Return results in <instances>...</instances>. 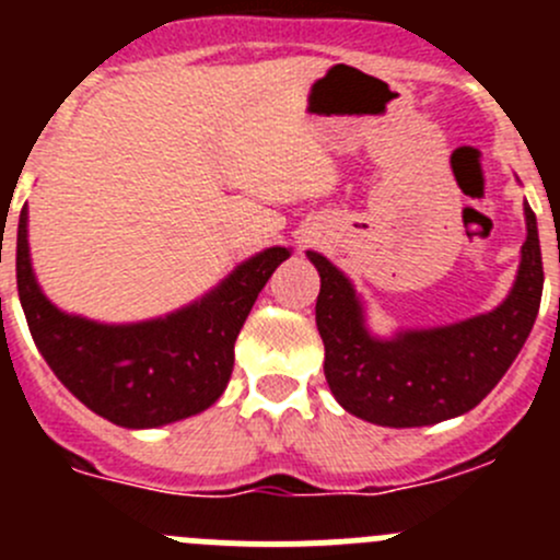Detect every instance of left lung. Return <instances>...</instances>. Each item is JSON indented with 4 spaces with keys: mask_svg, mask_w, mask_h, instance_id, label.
I'll list each match as a JSON object with an SVG mask.
<instances>
[{
    "mask_svg": "<svg viewBox=\"0 0 560 560\" xmlns=\"http://www.w3.org/2000/svg\"><path fill=\"white\" fill-rule=\"evenodd\" d=\"M525 244L510 295L493 312L428 330L376 338L363 301L327 257L306 252L319 270L316 327L325 343V380L349 415L387 428H420L466 415L506 374L539 314L541 248L525 202Z\"/></svg>",
    "mask_w": 560,
    "mask_h": 560,
    "instance_id": "left-lung-1",
    "label": "left lung"
}]
</instances>
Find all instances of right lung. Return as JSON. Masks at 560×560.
<instances>
[{
  "label": "right lung",
  "mask_w": 560,
  "mask_h": 560,
  "mask_svg": "<svg viewBox=\"0 0 560 560\" xmlns=\"http://www.w3.org/2000/svg\"><path fill=\"white\" fill-rule=\"evenodd\" d=\"M21 208L15 279L32 338L59 382L94 415L121 428H160L217 404L235 363V338L265 281L290 257L270 246L208 295L160 319L103 325L65 314L39 290ZM2 246V244H0Z\"/></svg>",
  "instance_id": "1"
}]
</instances>
